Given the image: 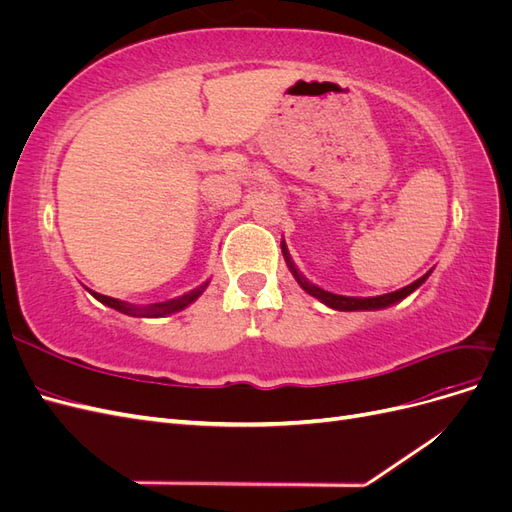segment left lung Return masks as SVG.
I'll use <instances>...</instances> for the list:
<instances>
[{"mask_svg":"<svg viewBox=\"0 0 512 512\" xmlns=\"http://www.w3.org/2000/svg\"><path fill=\"white\" fill-rule=\"evenodd\" d=\"M282 252H284V258H286V262H288V267H290L292 275L297 277V282L301 284V288H303L305 292L312 294V297L320 299L324 305H329V307H333V309H342V312H354V309H382V307H389V305H393V303H397V301H401V299H406L410 292H414V290H416L418 286H421V284L427 280V277H429V273H425L423 277H418L416 282L404 286L401 290H395V292H389V294H380V297H365V299H361V297H342V294L327 292V290L318 288L316 284L307 282L305 277L299 273V269L294 267V262L290 260L288 250H286L284 243H282Z\"/></svg>","mask_w":512,"mask_h":512,"instance_id":"left-lung-1","label":"left lung"}]
</instances>
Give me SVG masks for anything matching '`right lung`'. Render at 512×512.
<instances>
[{
  "instance_id": "1",
  "label": "right lung",
  "mask_w": 512,
  "mask_h": 512,
  "mask_svg": "<svg viewBox=\"0 0 512 512\" xmlns=\"http://www.w3.org/2000/svg\"><path fill=\"white\" fill-rule=\"evenodd\" d=\"M205 286H207V284H205ZM205 286H200V288H196V290H192V292H188V294H183V297H179V299H170V301H164V303H153V305H147V307H136V305H130V303H123V301H119V299L106 297V294H100V292H91V290H89V292L94 294V297H96L100 303L117 309V312H121V314L141 316V318H158V316L175 314V312H179V309H183V307H188L190 303H194V301L200 297V292L205 290Z\"/></svg>"
}]
</instances>
